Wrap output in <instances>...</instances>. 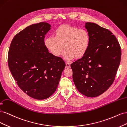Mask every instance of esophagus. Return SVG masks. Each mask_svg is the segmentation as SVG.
Returning a JSON list of instances; mask_svg holds the SVG:
<instances>
[{"label": "esophagus", "mask_w": 127, "mask_h": 127, "mask_svg": "<svg viewBox=\"0 0 127 127\" xmlns=\"http://www.w3.org/2000/svg\"><path fill=\"white\" fill-rule=\"evenodd\" d=\"M70 65H71V63H69L68 62H66V67L69 68L70 67Z\"/></svg>", "instance_id": "obj_1"}]
</instances>
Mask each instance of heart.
I'll return each mask as SVG.
<instances>
[{"label": "heart", "instance_id": "heart-1", "mask_svg": "<svg viewBox=\"0 0 127 127\" xmlns=\"http://www.w3.org/2000/svg\"><path fill=\"white\" fill-rule=\"evenodd\" d=\"M90 43V35L87 30L68 25L60 26L54 32V36L48 37L44 41L46 48L55 57L60 56L66 49L63 57L67 61L83 57Z\"/></svg>", "mask_w": 127, "mask_h": 127}]
</instances>
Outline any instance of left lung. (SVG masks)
Listing matches in <instances>:
<instances>
[{"instance_id": "obj_1", "label": "left lung", "mask_w": 127, "mask_h": 127, "mask_svg": "<svg viewBox=\"0 0 127 127\" xmlns=\"http://www.w3.org/2000/svg\"><path fill=\"white\" fill-rule=\"evenodd\" d=\"M85 27L91 43L85 55L71 64L76 89L88 97L104 93L112 85L121 60L120 46L116 36L106 28L93 23Z\"/></svg>"}]
</instances>
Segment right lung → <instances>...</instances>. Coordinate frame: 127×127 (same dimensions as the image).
I'll return each instance as SVG.
<instances>
[{
	"label": "right lung",
	"instance_id": "obj_1",
	"mask_svg": "<svg viewBox=\"0 0 127 127\" xmlns=\"http://www.w3.org/2000/svg\"><path fill=\"white\" fill-rule=\"evenodd\" d=\"M51 27L44 22L27 27L14 36L8 52L9 68L18 86L37 100L55 92L65 67L62 59L49 53L45 45V35Z\"/></svg>",
	"mask_w": 127,
	"mask_h": 127
}]
</instances>
